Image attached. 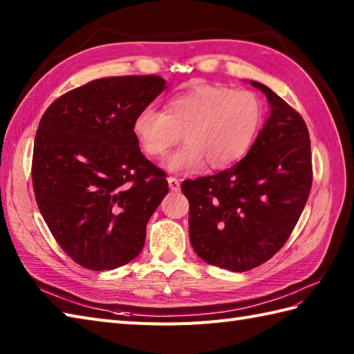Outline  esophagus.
<instances>
[{"label":"esophagus","instance_id":"1","mask_svg":"<svg viewBox=\"0 0 354 354\" xmlns=\"http://www.w3.org/2000/svg\"><path fill=\"white\" fill-rule=\"evenodd\" d=\"M167 183H169V187H170L171 192H179V189H181V184H179L176 178H173V176L167 178Z\"/></svg>","mask_w":354,"mask_h":354}]
</instances>
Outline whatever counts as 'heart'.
Instances as JSON below:
<instances>
[{"instance_id":"b5f03b06","label":"heart","mask_w":354,"mask_h":354,"mask_svg":"<svg viewBox=\"0 0 354 354\" xmlns=\"http://www.w3.org/2000/svg\"><path fill=\"white\" fill-rule=\"evenodd\" d=\"M263 122V104L251 91H234L221 85H198L173 95L164 111L142 108L132 131L149 156H161L185 140L165 158L170 171L192 173L208 162L225 169L248 153Z\"/></svg>"}]
</instances>
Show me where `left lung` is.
Masks as SVG:
<instances>
[{"mask_svg":"<svg viewBox=\"0 0 354 354\" xmlns=\"http://www.w3.org/2000/svg\"><path fill=\"white\" fill-rule=\"evenodd\" d=\"M269 117L243 160L213 176L187 179L194 252L232 272L268 261L289 239L312 187L309 131L301 115L260 82Z\"/></svg>","mask_w":354,"mask_h":354,"instance_id":"left-lung-1","label":"left lung"}]
</instances>
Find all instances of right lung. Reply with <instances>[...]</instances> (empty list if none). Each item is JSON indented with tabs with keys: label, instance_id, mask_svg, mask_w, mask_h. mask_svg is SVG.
<instances>
[{
	"label": "right lung",
	"instance_id": "1",
	"mask_svg": "<svg viewBox=\"0 0 354 354\" xmlns=\"http://www.w3.org/2000/svg\"><path fill=\"white\" fill-rule=\"evenodd\" d=\"M165 88L158 76L97 79L44 112L33 149L35 196L53 237L80 266L115 269L145 246L169 184L141 153L132 122Z\"/></svg>",
	"mask_w": 354,
	"mask_h": 354
}]
</instances>
